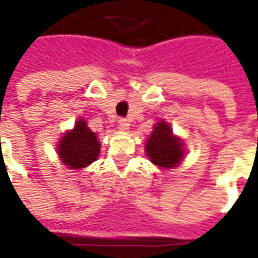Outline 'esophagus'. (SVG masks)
Here are the masks:
<instances>
[{"label":"esophagus","instance_id":"1","mask_svg":"<svg viewBox=\"0 0 258 258\" xmlns=\"http://www.w3.org/2000/svg\"><path fill=\"white\" fill-rule=\"evenodd\" d=\"M118 125H120V130H121V131H127V130L130 128V120L128 118L121 117L118 120Z\"/></svg>","mask_w":258,"mask_h":258}]
</instances>
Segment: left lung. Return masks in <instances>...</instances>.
Returning <instances> with one entry per match:
<instances>
[{
    "label": "left lung",
    "mask_w": 258,
    "mask_h": 258,
    "mask_svg": "<svg viewBox=\"0 0 258 258\" xmlns=\"http://www.w3.org/2000/svg\"><path fill=\"white\" fill-rule=\"evenodd\" d=\"M146 153L152 163L163 168L175 167L184 156L182 145L173 135L170 125L164 121L157 123L146 142Z\"/></svg>",
    "instance_id": "1"
}]
</instances>
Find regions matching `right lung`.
Listing matches in <instances>:
<instances>
[{
    "label": "right lung",
    "mask_w": 258,
    "mask_h": 258,
    "mask_svg": "<svg viewBox=\"0 0 258 258\" xmlns=\"http://www.w3.org/2000/svg\"><path fill=\"white\" fill-rule=\"evenodd\" d=\"M99 142L95 133H92L81 118L74 128L63 135L59 141V157L69 168H83L99 156Z\"/></svg>",
    "instance_id": "add662e5"
}]
</instances>
